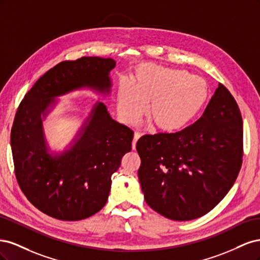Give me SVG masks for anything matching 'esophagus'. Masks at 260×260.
I'll use <instances>...</instances> for the list:
<instances>
[{
  "label": "esophagus",
  "instance_id": "1",
  "mask_svg": "<svg viewBox=\"0 0 260 260\" xmlns=\"http://www.w3.org/2000/svg\"><path fill=\"white\" fill-rule=\"evenodd\" d=\"M141 138V133L140 132H135V137H133V141H132V149H136L137 146V141Z\"/></svg>",
  "mask_w": 260,
  "mask_h": 260
}]
</instances>
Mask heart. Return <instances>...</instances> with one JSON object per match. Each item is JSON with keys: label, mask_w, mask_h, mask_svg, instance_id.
I'll return each instance as SVG.
<instances>
[{"label": "heart", "mask_w": 260, "mask_h": 260, "mask_svg": "<svg viewBox=\"0 0 260 260\" xmlns=\"http://www.w3.org/2000/svg\"><path fill=\"white\" fill-rule=\"evenodd\" d=\"M208 85L186 70L152 64L139 66L132 83L122 81L117 94V112L122 122L136 124L145 112L165 132L184 129L208 99Z\"/></svg>", "instance_id": "b5f03b06"}]
</instances>
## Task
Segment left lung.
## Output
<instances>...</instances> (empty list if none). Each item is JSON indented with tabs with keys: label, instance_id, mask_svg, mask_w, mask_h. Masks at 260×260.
Masks as SVG:
<instances>
[{
	"label": "left lung",
	"instance_id": "left-lung-1",
	"mask_svg": "<svg viewBox=\"0 0 260 260\" xmlns=\"http://www.w3.org/2000/svg\"><path fill=\"white\" fill-rule=\"evenodd\" d=\"M137 151L147 205L176 221L200 218L218 205L238 178L243 157L240 108L219 83L198 121L176 133L141 137Z\"/></svg>",
	"mask_w": 260,
	"mask_h": 260
}]
</instances>
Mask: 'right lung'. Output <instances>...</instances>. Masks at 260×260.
I'll list each match as a JSON object with an SVG mask.
<instances>
[{"label":"right lung","mask_w":260,"mask_h":260,"mask_svg":"<svg viewBox=\"0 0 260 260\" xmlns=\"http://www.w3.org/2000/svg\"><path fill=\"white\" fill-rule=\"evenodd\" d=\"M113 58L81 57L51 68L26 94L11 131L15 175L35 207L58 220L77 221L105 206L112 176L131 151L133 131L114 120L106 106H93L72 144L50 151L42 120L56 98L82 88L109 94Z\"/></svg>","instance_id":"add662e5"}]
</instances>
